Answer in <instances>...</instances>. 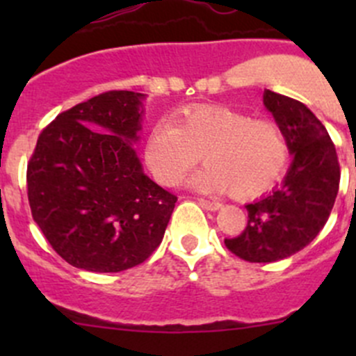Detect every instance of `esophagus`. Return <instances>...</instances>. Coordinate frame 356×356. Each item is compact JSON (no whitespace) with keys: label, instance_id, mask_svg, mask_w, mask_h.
<instances>
[{"label":"esophagus","instance_id":"34e87169","mask_svg":"<svg viewBox=\"0 0 356 356\" xmlns=\"http://www.w3.org/2000/svg\"><path fill=\"white\" fill-rule=\"evenodd\" d=\"M198 203L201 204L203 208H207V210H218V208L222 207V203H218V201H213V200H204V198H198Z\"/></svg>","mask_w":356,"mask_h":356}]
</instances>
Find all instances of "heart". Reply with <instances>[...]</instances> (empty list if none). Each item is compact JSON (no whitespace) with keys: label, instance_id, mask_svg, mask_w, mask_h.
<instances>
[{"label":"heart","instance_id":"obj_1","mask_svg":"<svg viewBox=\"0 0 356 356\" xmlns=\"http://www.w3.org/2000/svg\"><path fill=\"white\" fill-rule=\"evenodd\" d=\"M146 163L160 182L174 186L201 158L207 167L191 177L198 191H229L257 198L272 188L289 163V141L274 120L251 118L225 106L186 110L175 122L160 120L146 141Z\"/></svg>","mask_w":356,"mask_h":356}]
</instances>
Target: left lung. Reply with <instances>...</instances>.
Wrapping results in <instances>:
<instances>
[{"label": "left lung", "mask_w": 356, "mask_h": 356, "mask_svg": "<svg viewBox=\"0 0 356 356\" xmlns=\"http://www.w3.org/2000/svg\"><path fill=\"white\" fill-rule=\"evenodd\" d=\"M264 105L284 129L293 161L277 189L246 204L245 231L224 241L251 264L282 260L314 241L331 215L341 177L334 143L310 108L268 89Z\"/></svg>", "instance_id": "8db88e82"}]
</instances>
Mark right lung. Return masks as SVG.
Listing matches in <instances>:
<instances>
[{"label":"right lung","mask_w":356,"mask_h":356,"mask_svg":"<svg viewBox=\"0 0 356 356\" xmlns=\"http://www.w3.org/2000/svg\"><path fill=\"white\" fill-rule=\"evenodd\" d=\"M143 99L108 91L72 106L42 129L27 163L32 218L77 268L127 270L163 239L177 196L143 172L132 148Z\"/></svg>","instance_id":"right-lung-1"}]
</instances>
